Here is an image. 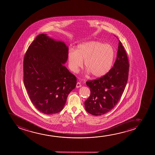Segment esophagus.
<instances>
[{
    "instance_id": "34e87169",
    "label": "esophagus",
    "mask_w": 155,
    "mask_h": 155,
    "mask_svg": "<svg viewBox=\"0 0 155 155\" xmlns=\"http://www.w3.org/2000/svg\"><path fill=\"white\" fill-rule=\"evenodd\" d=\"M81 87V83H77L76 84V87L77 88H79V87Z\"/></svg>"
}]
</instances>
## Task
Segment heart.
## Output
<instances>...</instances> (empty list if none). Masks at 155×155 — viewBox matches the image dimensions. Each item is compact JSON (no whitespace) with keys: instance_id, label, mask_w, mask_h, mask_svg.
Instances as JSON below:
<instances>
[{"instance_id":"heart-1","label":"heart","mask_w":155,"mask_h":155,"mask_svg":"<svg viewBox=\"0 0 155 155\" xmlns=\"http://www.w3.org/2000/svg\"><path fill=\"white\" fill-rule=\"evenodd\" d=\"M114 57V50L112 45L91 41L79 45L76 51L70 50L68 53V64L73 72H77L85 60L87 72H91L95 78H100L110 70Z\"/></svg>"}]
</instances>
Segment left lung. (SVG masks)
I'll list each match as a JSON object with an SVG mask.
<instances>
[{
    "instance_id": "1",
    "label": "left lung",
    "mask_w": 155,
    "mask_h": 155,
    "mask_svg": "<svg viewBox=\"0 0 155 155\" xmlns=\"http://www.w3.org/2000/svg\"><path fill=\"white\" fill-rule=\"evenodd\" d=\"M129 64L127 54L119 41L117 59L107 74L86 82L91 95L85 102L87 112L95 116L110 112L120 100L127 83Z\"/></svg>"
}]
</instances>
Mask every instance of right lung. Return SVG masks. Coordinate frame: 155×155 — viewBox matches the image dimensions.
Returning <instances> with one entry per match:
<instances>
[{"label":"right lung","mask_w":155,"mask_h":155,"mask_svg":"<svg viewBox=\"0 0 155 155\" xmlns=\"http://www.w3.org/2000/svg\"><path fill=\"white\" fill-rule=\"evenodd\" d=\"M65 43L41 34L31 44L24 58V83L34 106L45 114L59 112L77 78L64 65L68 60Z\"/></svg>","instance_id":"add662e5"}]
</instances>
